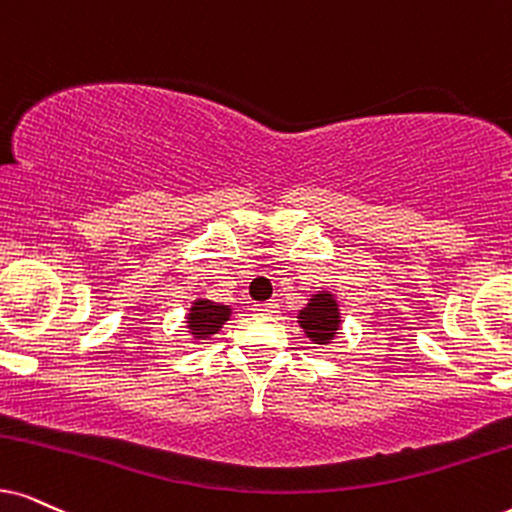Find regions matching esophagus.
Instances as JSON below:
<instances>
[{
	"mask_svg": "<svg viewBox=\"0 0 512 512\" xmlns=\"http://www.w3.org/2000/svg\"><path fill=\"white\" fill-rule=\"evenodd\" d=\"M255 312H260V314H271L276 309V300H267V302H257L255 307Z\"/></svg>",
	"mask_w": 512,
	"mask_h": 512,
	"instance_id": "34e87169",
	"label": "esophagus"
}]
</instances>
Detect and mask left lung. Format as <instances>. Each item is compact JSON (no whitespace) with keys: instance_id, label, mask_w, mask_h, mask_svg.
Returning <instances> with one entry per match:
<instances>
[{"instance_id":"1","label":"left lung","mask_w":512,"mask_h":512,"mask_svg":"<svg viewBox=\"0 0 512 512\" xmlns=\"http://www.w3.org/2000/svg\"><path fill=\"white\" fill-rule=\"evenodd\" d=\"M300 326L307 338H312L316 345H326L335 338L340 328V312L338 302L333 300L331 293H316L307 307L297 314Z\"/></svg>"}]
</instances>
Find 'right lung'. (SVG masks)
<instances>
[{"label":"right lung","mask_w":512,"mask_h":512,"mask_svg":"<svg viewBox=\"0 0 512 512\" xmlns=\"http://www.w3.org/2000/svg\"><path fill=\"white\" fill-rule=\"evenodd\" d=\"M229 316L231 309L224 307V304L196 300L186 319H189V331L193 338H210V335H215L224 326V321H229Z\"/></svg>","instance_id":"1"}]
</instances>
